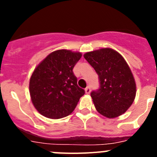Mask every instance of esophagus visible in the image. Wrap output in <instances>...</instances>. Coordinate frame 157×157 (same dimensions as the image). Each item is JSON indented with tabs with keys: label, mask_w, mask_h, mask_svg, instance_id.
I'll return each mask as SVG.
<instances>
[{
	"label": "esophagus",
	"mask_w": 157,
	"mask_h": 157,
	"mask_svg": "<svg viewBox=\"0 0 157 157\" xmlns=\"http://www.w3.org/2000/svg\"><path fill=\"white\" fill-rule=\"evenodd\" d=\"M90 91H91L90 86H87L86 88L85 89V92H86V94H90Z\"/></svg>",
	"instance_id": "obj_1"
}]
</instances>
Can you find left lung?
Listing matches in <instances>:
<instances>
[{"mask_svg":"<svg viewBox=\"0 0 157 157\" xmlns=\"http://www.w3.org/2000/svg\"><path fill=\"white\" fill-rule=\"evenodd\" d=\"M98 75L100 88L90 94L100 114L109 119L121 116L136 96V83L130 67L120 53L110 48L84 54Z\"/></svg>","mask_w":157,"mask_h":157,"instance_id":"left-lung-1","label":"left lung"}]
</instances>
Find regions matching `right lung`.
Listing matches in <instances>:
<instances>
[{
	"mask_svg": "<svg viewBox=\"0 0 157 157\" xmlns=\"http://www.w3.org/2000/svg\"><path fill=\"white\" fill-rule=\"evenodd\" d=\"M81 57V52L59 49L51 52L34 69L29 89L32 103L40 114L61 119L75 110L85 94L73 73Z\"/></svg>",
	"mask_w": 157,
	"mask_h": 157,
	"instance_id": "add662e5",
	"label": "right lung"
}]
</instances>
